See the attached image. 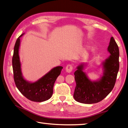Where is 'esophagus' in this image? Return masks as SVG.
<instances>
[{
  "instance_id": "34e87169",
  "label": "esophagus",
  "mask_w": 128,
  "mask_h": 128,
  "mask_svg": "<svg viewBox=\"0 0 128 128\" xmlns=\"http://www.w3.org/2000/svg\"><path fill=\"white\" fill-rule=\"evenodd\" d=\"M66 71L68 72V73H70V72L73 70V66L71 64H69L66 66Z\"/></svg>"
}]
</instances>
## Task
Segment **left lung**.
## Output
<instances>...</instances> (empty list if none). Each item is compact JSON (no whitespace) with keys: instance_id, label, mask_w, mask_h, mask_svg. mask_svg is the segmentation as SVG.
Returning a JSON list of instances; mask_svg holds the SVG:
<instances>
[{"instance_id":"1","label":"left lung","mask_w":128,"mask_h":128,"mask_svg":"<svg viewBox=\"0 0 128 128\" xmlns=\"http://www.w3.org/2000/svg\"><path fill=\"white\" fill-rule=\"evenodd\" d=\"M108 50L111 55L103 63L104 75L99 81L92 82L88 78L83 71V64L77 67L74 72L76 86L73 96L76 101L86 104L98 102L112 90L119 69V47L113 37Z\"/></svg>"}]
</instances>
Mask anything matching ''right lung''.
<instances>
[{"instance_id":"obj_1","label":"right lung","mask_w":128,"mask_h":128,"mask_svg":"<svg viewBox=\"0 0 128 128\" xmlns=\"http://www.w3.org/2000/svg\"><path fill=\"white\" fill-rule=\"evenodd\" d=\"M16 42L12 58L13 78L16 87L20 92L30 100L34 102H43L51 98L53 94V87L58 76L60 75L62 67H55L46 75L34 83H30L23 78L20 69L19 48L20 37Z\"/></svg>"}]
</instances>
